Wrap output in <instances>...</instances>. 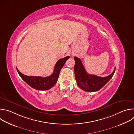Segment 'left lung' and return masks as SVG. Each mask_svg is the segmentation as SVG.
I'll return each mask as SVG.
<instances>
[{
  "mask_svg": "<svg viewBox=\"0 0 134 134\" xmlns=\"http://www.w3.org/2000/svg\"><path fill=\"white\" fill-rule=\"evenodd\" d=\"M74 60V72L76 82L80 88L86 92H96L100 90L110 80L115 72L114 68L110 75L104 77L90 75L87 73L80 58L75 57Z\"/></svg>",
  "mask_w": 134,
  "mask_h": 134,
  "instance_id": "1",
  "label": "left lung"
}]
</instances>
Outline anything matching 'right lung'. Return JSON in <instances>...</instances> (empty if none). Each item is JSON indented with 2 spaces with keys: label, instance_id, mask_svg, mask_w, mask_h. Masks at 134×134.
<instances>
[{
  "label": "right lung",
  "instance_id": "obj_1",
  "mask_svg": "<svg viewBox=\"0 0 134 134\" xmlns=\"http://www.w3.org/2000/svg\"><path fill=\"white\" fill-rule=\"evenodd\" d=\"M69 58V56L60 59L57 62L54 66L53 73L49 76L42 77L41 76H29L21 73L16 68L17 71L21 77L31 87L40 91L48 90L52 87L58 79L61 69L63 67L66 60Z\"/></svg>",
  "mask_w": 134,
  "mask_h": 134
}]
</instances>
